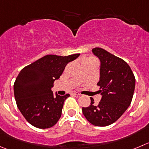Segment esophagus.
<instances>
[{
  "mask_svg": "<svg viewBox=\"0 0 149 149\" xmlns=\"http://www.w3.org/2000/svg\"><path fill=\"white\" fill-rule=\"evenodd\" d=\"M71 95H80V93H77V92H72Z\"/></svg>",
  "mask_w": 149,
  "mask_h": 149,
  "instance_id": "esophagus-1",
  "label": "esophagus"
}]
</instances>
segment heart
I'll return each instance as SVG.
<instances>
[{
    "label": "heart",
    "instance_id": "1",
    "mask_svg": "<svg viewBox=\"0 0 149 149\" xmlns=\"http://www.w3.org/2000/svg\"><path fill=\"white\" fill-rule=\"evenodd\" d=\"M94 59V58H93V57H88V58H86V59Z\"/></svg>",
    "mask_w": 149,
    "mask_h": 149
}]
</instances>
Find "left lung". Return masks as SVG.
Masks as SVG:
<instances>
[{"instance_id": "left-lung-1", "label": "left lung", "mask_w": 149, "mask_h": 149, "mask_svg": "<svg viewBox=\"0 0 149 149\" xmlns=\"http://www.w3.org/2000/svg\"><path fill=\"white\" fill-rule=\"evenodd\" d=\"M101 62V101L95 104L93 98L88 107H82L83 115L94 126H106L116 121L128 109L132 100L135 78L129 65L119 57L101 48L92 50Z\"/></svg>"}]
</instances>
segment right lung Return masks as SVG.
I'll use <instances>...</instances> for the list:
<instances>
[{
    "instance_id": "obj_1",
    "label": "right lung",
    "mask_w": 149,
    "mask_h": 149,
    "mask_svg": "<svg viewBox=\"0 0 149 149\" xmlns=\"http://www.w3.org/2000/svg\"><path fill=\"white\" fill-rule=\"evenodd\" d=\"M79 55H46L20 70L14 84L15 98L18 109L30 124L48 129L57 123L64 101L70 95H54L51 88L67 64Z\"/></svg>"
}]
</instances>
